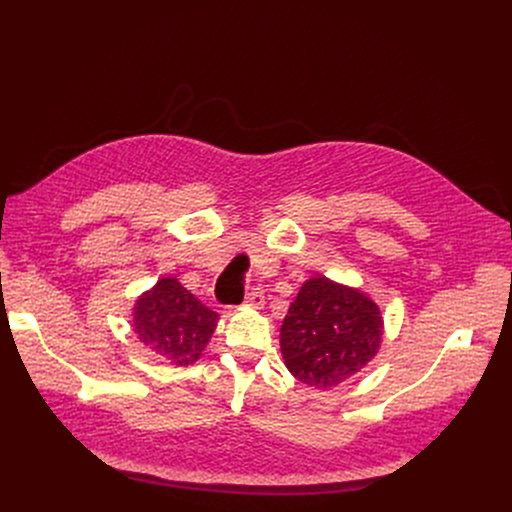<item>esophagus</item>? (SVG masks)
<instances>
[{
	"label": "esophagus",
	"instance_id": "1",
	"mask_svg": "<svg viewBox=\"0 0 512 512\" xmlns=\"http://www.w3.org/2000/svg\"><path fill=\"white\" fill-rule=\"evenodd\" d=\"M245 306L255 308V310H259V308L265 306V296H263V291H261L259 287H253V289L249 291L247 298H245Z\"/></svg>",
	"mask_w": 512,
	"mask_h": 512
}]
</instances>
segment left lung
I'll use <instances>...</instances> for the list:
<instances>
[{
	"instance_id": "obj_1",
	"label": "left lung",
	"mask_w": 512,
	"mask_h": 512,
	"mask_svg": "<svg viewBox=\"0 0 512 512\" xmlns=\"http://www.w3.org/2000/svg\"><path fill=\"white\" fill-rule=\"evenodd\" d=\"M385 334L379 304L358 287L314 275L300 287L279 330L287 371L314 389H332L377 356Z\"/></svg>"
}]
</instances>
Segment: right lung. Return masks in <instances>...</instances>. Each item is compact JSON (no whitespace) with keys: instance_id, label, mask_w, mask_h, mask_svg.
<instances>
[{"instance_id":"right-lung-1","label":"right lung","mask_w":512,"mask_h":512,"mask_svg":"<svg viewBox=\"0 0 512 512\" xmlns=\"http://www.w3.org/2000/svg\"><path fill=\"white\" fill-rule=\"evenodd\" d=\"M216 324L218 314L196 300L174 275L160 277L131 308L137 340L174 367H188L202 356Z\"/></svg>"}]
</instances>
